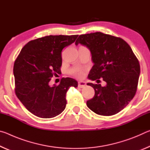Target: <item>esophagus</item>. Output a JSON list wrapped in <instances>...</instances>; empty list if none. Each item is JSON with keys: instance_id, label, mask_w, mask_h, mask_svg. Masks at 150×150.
I'll return each instance as SVG.
<instances>
[{"instance_id": "1", "label": "esophagus", "mask_w": 150, "mask_h": 150, "mask_svg": "<svg viewBox=\"0 0 150 150\" xmlns=\"http://www.w3.org/2000/svg\"><path fill=\"white\" fill-rule=\"evenodd\" d=\"M86 85V83L84 82V81H79V82L78 83V87L79 88H83L85 87Z\"/></svg>"}]
</instances>
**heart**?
<instances>
[{"label":"heart","instance_id":"1","mask_svg":"<svg viewBox=\"0 0 150 150\" xmlns=\"http://www.w3.org/2000/svg\"><path fill=\"white\" fill-rule=\"evenodd\" d=\"M69 73L76 77L81 78L84 75V70L81 69V68H71L69 69Z\"/></svg>","mask_w":150,"mask_h":150}]
</instances>
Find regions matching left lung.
I'll return each instance as SVG.
<instances>
[{"mask_svg":"<svg viewBox=\"0 0 150 150\" xmlns=\"http://www.w3.org/2000/svg\"><path fill=\"white\" fill-rule=\"evenodd\" d=\"M79 44L86 45L92 55L94 65L88 79H102L106 83L105 87L87 83L95 89L87 106L98 115H116L136 95L140 73L138 58L123 39L101 32L80 35L75 42V45Z\"/></svg>","mask_w":150,"mask_h":150,"instance_id":"1","label":"left lung"}]
</instances>
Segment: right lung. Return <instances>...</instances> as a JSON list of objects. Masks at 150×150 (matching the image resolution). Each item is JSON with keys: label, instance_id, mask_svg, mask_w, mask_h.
Listing matches in <instances>:
<instances>
[{"label": "right lung", "instance_id": "obj_1", "mask_svg": "<svg viewBox=\"0 0 150 150\" xmlns=\"http://www.w3.org/2000/svg\"><path fill=\"white\" fill-rule=\"evenodd\" d=\"M77 37L50 35L31 40L15 60V93L27 110L38 117L51 118L60 115L67 104V91L71 87H77V81L69 77L62 78L58 85H50L53 76L61 73L62 50Z\"/></svg>", "mask_w": 150, "mask_h": 150}]
</instances>
